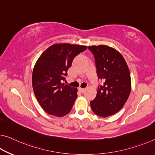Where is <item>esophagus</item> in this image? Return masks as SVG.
Here are the masks:
<instances>
[{"label":"esophagus","instance_id":"obj_1","mask_svg":"<svg viewBox=\"0 0 155 155\" xmlns=\"http://www.w3.org/2000/svg\"><path fill=\"white\" fill-rule=\"evenodd\" d=\"M78 90H79V91L81 92H84L85 91V88H82V87H79V88H78Z\"/></svg>","mask_w":155,"mask_h":155}]
</instances>
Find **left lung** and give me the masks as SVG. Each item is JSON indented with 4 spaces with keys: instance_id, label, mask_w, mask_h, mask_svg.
Wrapping results in <instances>:
<instances>
[{
    "instance_id": "8db88e82",
    "label": "left lung",
    "mask_w": 155,
    "mask_h": 155,
    "mask_svg": "<svg viewBox=\"0 0 155 155\" xmlns=\"http://www.w3.org/2000/svg\"><path fill=\"white\" fill-rule=\"evenodd\" d=\"M88 48L95 59L98 78L104 81L91 107L94 114L106 117L118 112L127 100L131 87L130 72L123 56L115 48L107 45Z\"/></svg>"
}]
</instances>
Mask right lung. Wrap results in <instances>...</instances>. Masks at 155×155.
Returning <instances> with one entry per match:
<instances>
[{"label": "right lung", "mask_w": 155, "mask_h": 155, "mask_svg": "<svg viewBox=\"0 0 155 155\" xmlns=\"http://www.w3.org/2000/svg\"><path fill=\"white\" fill-rule=\"evenodd\" d=\"M86 46L55 44L45 50L35 64L32 84L37 100L47 114L63 117L77 98V88L63 83L74 58Z\"/></svg>", "instance_id": "add662e5"}]
</instances>
